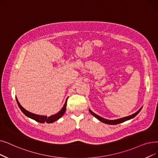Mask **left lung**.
<instances>
[{"mask_svg": "<svg viewBox=\"0 0 158 158\" xmlns=\"http://www.w3.org/2000/svg\"><path fill=\"white\" fill-rule=\"evenodd\" d=\"M142 109V107L139 110L138 112H136L135 113L133 114L132 115H128V116H127V117H125V118H120V119H115V120H109V119H105V118H102V117H101V116L95 114V113H94L90 109L89 110V112H90L91 113L92 115H93L94 117L95 118H97L98 120H99L100 121L102 122L105 123V124H108V125H117V124H119V123H123L125 122L126 121H128V120H130L132 118H134V117H135V116L138 115L139 114V112L141 111V110Z\"/></svg>", "mask_w": 158, "mask_h": 158, "instance_id": "8db88e82", "label": "left lung"}]
</instances>
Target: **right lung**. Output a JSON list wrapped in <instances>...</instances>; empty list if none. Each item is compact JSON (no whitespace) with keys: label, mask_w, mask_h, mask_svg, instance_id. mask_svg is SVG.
<instances>
[{"label":"right lung","mask_w":158,"mask_h":158,"mask_svg":"<svg viewBox=\"0 0 158 158\" xmlns=\"http://www.w3.org/2000/svg\"><path fill=\"white\" fill-rule=\"evenodd\" d=\"M67 99L68 98L66 99V101H65V103L63 106V107L62 108V109L60 110L57 112V114H54V115H52L51 116H50V117H47L46 115H37V114H33L28 110H26L25 108H24L21 105H20L19 102L17 99V98H16V101H17V104L19 105V107L20 108V110H21L23 112V113L26 115L27 117H28L33 120H35L39 123H45L46 122L47 123H52L54 121H56L57 120H58L59 119H60L62 116L64 115L65 111H66V103H67Z\"/></svg>","instance_id":"obj_1"}]
</instances>
